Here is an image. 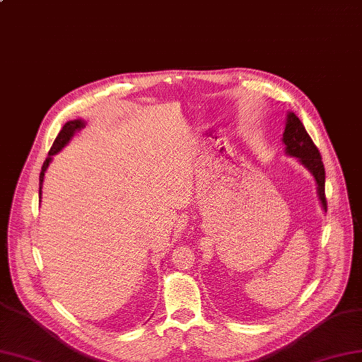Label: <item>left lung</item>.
Listing matches in <instances>:
<instances>
[{
	"instance_id": "8db88e82",
	"label": "left lung",
	"mask_w": 362,
	"mask_h": 362,
	"mask_svg": "<svg viewBox=\"0 0 362 362\" xmlns=\"http://www.w3.org/2000/svg\"><path fill=\"white\" fill-rule=\"evenodd\" d=\"M283 143L286 146V153L288 156L298 158V160L304 165L311 174L317 185V195L322 203L323 211L326 212L328 203L325 197V167L319 148L314 146L313 139L305 131L304 124L296 117L295 112L287 114L286 129L283 134Z\"/></svg>"
}]
</instances>
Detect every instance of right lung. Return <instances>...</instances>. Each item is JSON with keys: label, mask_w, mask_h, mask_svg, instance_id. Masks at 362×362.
<instances>
[{"label": "right lung", "mask_w": 362, "mask_h": 362, "mask_svg": "<svg viewBox=\"0 0 362 362\" xmlns=\"http://www.w3.org/2000/svg\"><path fill=\"white\" fill-rule=\"evenodd\" d=\"M84 127H86V122H84V120H81V119H78V120H71V122H67V123L63 126V129L60 131V134L57 135L55 141H54V144H52V147H51V150H49V153H48V158H46V160L43 162V167H42L40 176H39V198H40V200H42V186H43L45 173H46V170H48V167H49V164H51L52 156H54L55 153H58V151H60L64 146H67V143L71 141L72 136H74L76 132H79L81 129H84Z\"/></svg>", "instance_id": "right-lung-1"}]
</instances>
